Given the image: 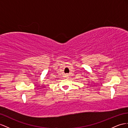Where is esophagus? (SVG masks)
I'll list each match as a JSON object with an SVG mask.
<instances>
[{
  "label": "esophagus",
  "instance_id": "esophagus-1",
  "mask_svg": "<svg viewBox=\"0 0 128 128\" xmlns=\"http://www.w3.org/2000/svg\"><path fill=\"white\" fill-rule=\"evenodd\" d=\"M68 76V74H66V76Z\"/></svg>",
  "mask_w": 128,
  "mask_h": 128
}]
</instances>
